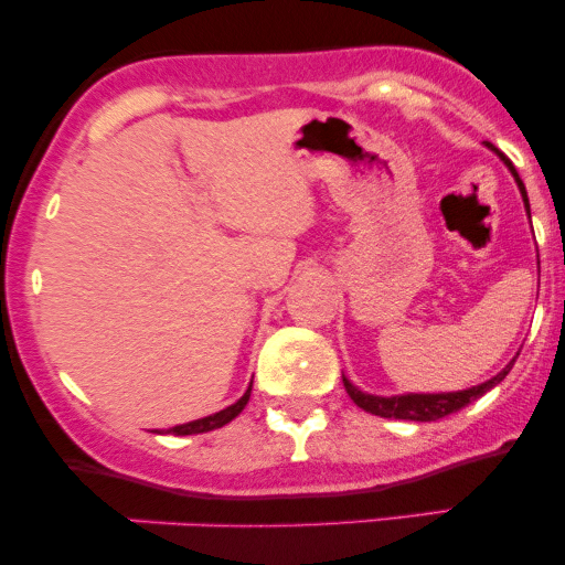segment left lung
I'll list each match as a JSON object with an SVG mask.
<instances>
[{
  "label": "left lung",
  "instance_id": "obj_1",
  "mask_svg": "<svg viewBox=\"0 0 565 565\" xmlns=\"http://www.w3.org/2000/svg\"><path fill=\"white\" fill-rule=\"evenodd\" d=\"M486 146L491 148V151L497 153L499 159L504 161V167H508L512 178H515L518 183V191H521V199H523V206H526V215L531 220V206H529V196H526V185H523V180L518 178L515 167H512V161L508 157H502V153L497 151L491 142H486ZM518 359V355H515ZM515 359L510 361L508 366L502 369V372L494 374L491 380L481 382V385H472L468 391H454V393H401V395H374V393H364L361 387H355L353 382H350L345 374H342V382H345V391L350 398H353L355 406H361L364 412L369 414H377V417H387V419H412V423H436L440 417H449V414L459 412V408H465L468 404H472L476 398H481L483 393H489L491 387H497L499 382L508 377V372L515 364Z\"/></svg>",
  "mask_w": 565,
  "mask_h": 565
}]
</instances>
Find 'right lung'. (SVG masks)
Returning <instances> with one entry per match:
<instances>
[{
    "instance_id": "1",
    "label": "right lung",
    "mask_w": 565,
    "mask_h": 565,
    "mask_svg": "<svg viewBox=\"0 0 565 565\" xmlns=\"http://www.w3.org/2000/svg\"><path fill=\"white\" fill-rule=\"evenodd\" d=\"M249 393H252V382H249V387H246V393L242 395V398L236 401V404L220 408V412L210 414V417L193 419V423H185V425H174V427H170V430H167V433H172V436H196V433L217 430V427L228 425L231 419H236L238 414H242V408L246 406V401H249Z\"/></svg>"
}]
</instances>
